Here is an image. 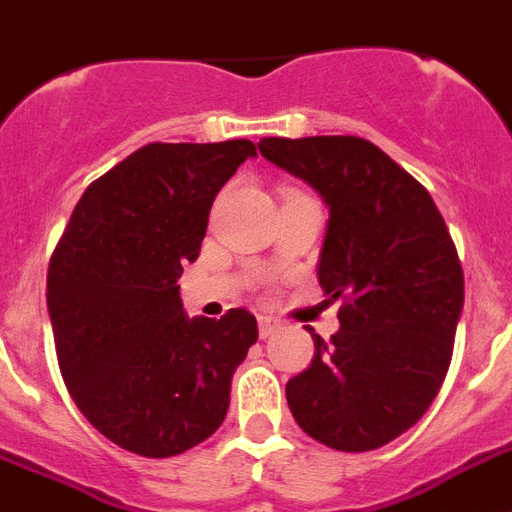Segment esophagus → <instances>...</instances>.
Listing matches in <instances>:
<instances>
[{
	"mask_svg": "<svg viewBox=\"0 0 512 512\" xmlns=\"http://www.w3.org/2000/svg\"><path fill=\"white\" fill-rule=\"evenodd\" d=\"M282 324L274 319V316H259V335L261 340H266V337H272L277 329H280Z\"/></svg>",
	"mask_w": 512,
	"mask_h": 512,
	"instance_id": "1",
	"label": "esophagus"
}]
</instances>
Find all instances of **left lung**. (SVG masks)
Instances as JSON below:
<instances>
[{
    "mask_svg": "<svg viewBox=\"0 0 512 512\" xmlns=\"http://www.w3.org/2000/svg\"><path fill=\"white\" fill-rule=\"evenodd\" d=\"M264 159L329 209L319 285L340 306L332 340L287 382L308 437L366 453L408 432L434 403L453 358L463 269L424 185L356 135L261 138ZM314 332V329H311Z\"/></svg>",
    "mask_w": 512,
    "mask_h": 512,
    "instance_id": "1",
    "label": "left lung"
}]
</instances>
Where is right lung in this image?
Returning <instances> with one entry per match:
<instances>
[{
	"label": "right lung",
	"instance_id": "add662e5",
	"mask_svg": "<svg viewBox=\"0 0 512 512\" xmlns=\"http://www.w3.org/2000/svg\"><path fill=\"white\" fill-rule=\"evenodd\" d=\"M248 156L246 138L149 143L88 185L54 248L46 306L62 379L122 450L172 458L225 421L232 374L259 327L246 308L190 319L177 280Z\"/></svg>",
	"mask_w": 512,
	"mask_h": 512
}]
</instances>
